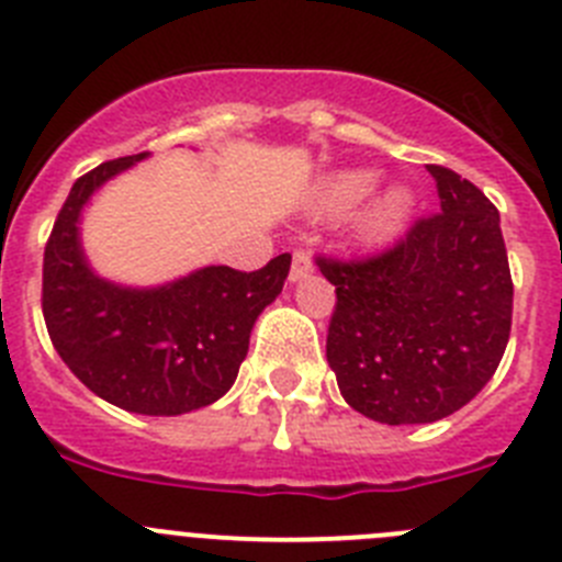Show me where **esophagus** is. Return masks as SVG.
Returning <instances> with one entry per match:
<instances>
[{"mask_svg":"<svg viewBox=\"0 0 562 562\" xmlns=\"http://www.w3.org/2000/svg\"><path fill=\"white\" fill-rule=\"evenodd\" d=\"M313 274V260L307 251L296 249L293 251V262H291V271H288V280L291 282H302Z\"/></svg>","mask_w":562,"mask_h":562,"instance_id":"1","label":"esophagus"}]
</instances>
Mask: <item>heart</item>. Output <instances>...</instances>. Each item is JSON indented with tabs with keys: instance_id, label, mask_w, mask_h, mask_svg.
Returning <instances> with one entry per match:
<instances>
[{
	"instance_id": "b5f03b06",
	"label": "heart",
	"mask_w": 562,
	"mask_h": 562,
	"mask_svg": "<svg viewBox=\"0 0 562 562\" xmlns=\"http://www.w3.org/2000/svg\"><path fill=\"white\" fill-rule=\"evenodd\" d=\"M381 173L372 168H350L327 176L313 193V212L318 215H344L356 210L378 187ZM414 212V193L406 184H392L363 204L350 218L347 235L358 249H381L406 229Z\"/></svg>"
}]
</instances>
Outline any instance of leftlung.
<instances>
[{
  "label": "left lung",
  "mask_w": 562,
  "mask_h": 562,
  "mask_svg": "<svg viewBox=\"0 0 562 562\" xmlns=\"http://www.w3.org/2000/svg\"><path fill=\"white\" fill-rule=\"evenodd\" d=\"M439 212L367 260H327L336 285L327 363L341 397L386 426L437 423L484 389L513 325V277L498 210L439 165Z\"/></svg>",
  "instance_id": "1"
}]
</instances>
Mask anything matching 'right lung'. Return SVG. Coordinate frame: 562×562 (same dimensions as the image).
<instances>
[{"mask_svg":"<svg viewBox=\"0 0 562 562\" xmlns=\"http://www.w3.org/2000/svg\"><path fill=\"white\" fill-rule=\"evenodd\" d=\"M145 156L103 161L75 181L44 249L42 307L53 347L83 386L125 412L176 417L229 392L257 316L285 285L291 255L249 274L204 266L156 288L94 274L80 246V212Z\"/></svg>","mask_w":562,"mask_h":562,"instance_id":"1","label":"right lung"}]
</instances>
